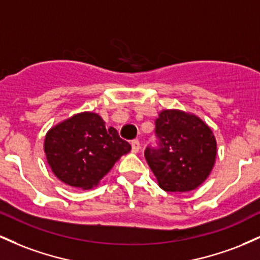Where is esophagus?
Segmentation results:
<instances>
[{
  "instance_id": "esophagus-1",
  "label": "esophagus",
  "mask_w": 260,
  "mask_h": 260,
  "mask_svg": "<svg viewBox=\"0 0 260 260\" xmlns=\"http://www.w3.org/2000/svg\"><path fill=\"white\" fill-rule=\"evenodd\" d=\"M140 150V143H139V140H133L132 142V151L133 153H138V151Z\"/></svg>"
}]
</instances>
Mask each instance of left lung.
Listing matches in <instances>:
<instances>
[{
	"instance_id": "1",
	"label": "left lung",
	"mask_w": 260,
	"mask_h": 260,
	"mask_svg": "<svg viewBox=\"0 0 260 260\" xmlns=\"http://www.w3.org/2000/svg\"><path fill=\"white\" fill-rule=\"evenodd\" d=\"M159 147L145 149V159L161 189L189 192L215 165L216 139L202 118L181 110H162L155 121Z\"/></svg>"
}]
</instances>
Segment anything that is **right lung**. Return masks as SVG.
<instances>
[{"mask_svg":"<svg viewBox=\"0 0 260 260\" xmlns=\"http://www.w3.org/2000/svg\"><path fill=\"white\" fill-rule=\"evenodd\" d=\"M44 151L53 175L82 189L98 186L131 144L94 112H80L53 126L45 136Z\"/></svg>","mask_w":260,"mask_h":260,"instance_id":"right-lung-1","label":"right lung"}]
</instances>
